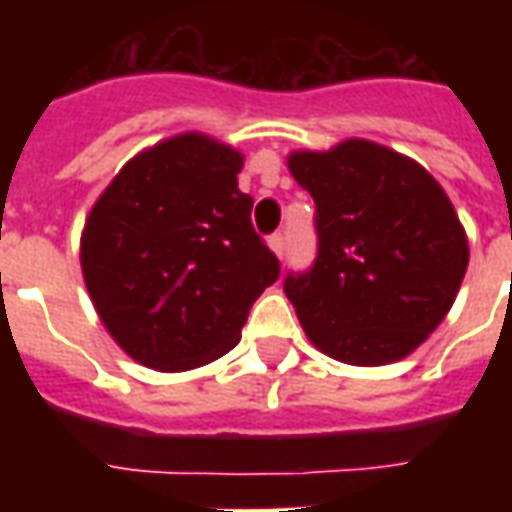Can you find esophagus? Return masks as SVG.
<instances>
[{
    "label": "esophagus",
    "mask_w": 512,
    "mask_h": 512,
    "mask_svg": "<svg viewBox=\"0 0 512 512\" xmlns=\"http://www.w3.org/2000/svg\"><path fill=\"white\" fill-rule=\"evenodd\" d=\"M268 246L274 249V255H277L279 260L288 255V241H285V233L271 235V238H268Z\"/></svg>",
    "instance_id": "esophagus-1"
}]
</instances>
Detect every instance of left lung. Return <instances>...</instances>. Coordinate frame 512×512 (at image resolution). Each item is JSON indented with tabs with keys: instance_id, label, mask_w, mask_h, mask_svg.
Instances as JSON below:
<instances>
[{
	"instance_id": "1",
	"label": "left lung",
	"mask_w": 512,
	"mask_h": 512,
	"mask_svg": "<svg viewBox=\"0 0 512 512\" xmlns=\"http://www.w3.org/2000/svg\"><path fill=\"white\" fill-rule=\"evenodd\" d=\"M288 167L315 200V263L285 279L312 345L359 367L408 356L444 321L469 266L450 197L417 161L367 139L296 150Z\"/></svg>"
}]
</instances>
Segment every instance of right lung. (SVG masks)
Instances as JSON below:
<instances>
[{"instance_id": "obj_1", "label": "right lung", "mask_w": 512, "mask_h": 512, "mask_svg": "<svg viewBox=\"0 0 512 512\" xmlns=\"http://www.w3.org/2000/svg\"><path fill=\"white\" fill-rule=\"evenodd\" d=\"M244 156L180 134L117 172L84 222L82 274L115 343L161 373L194 370L241 340L279 260L238 189Z\"/></svg>"}]
</instances>
